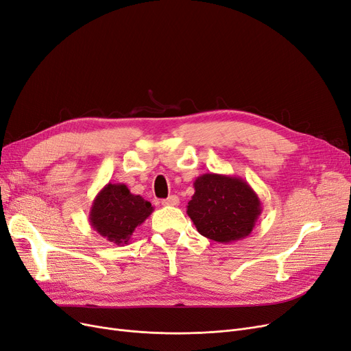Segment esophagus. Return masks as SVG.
<instances>
[{"instance_id": "34e87169", "label": "esophagus", "mask_w": 351, "mask_h": 351, "mask_svg": "<svg viewBox=\"0 0 351 351\" xmlns=\"http://www.w3.org/2000/svg\"><path fill=\"white\" fill-rule=\"evenodd\" d=\"M180 203V199L177 195H170V197H167L162 200V206H177Z\"/></svg>"}]
</instances>
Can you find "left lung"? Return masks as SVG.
<instances>
[{"instance_id":"1","label":"left lung","mask_w":351,"mask_h":351,"mask_svg":"<svg viewBox=\"0 0 351 351\" xmlns=\"http://www.w3.org/2000/svg\"><path fill=\"white\" fill-rule=\"evenodd\" d=\"M187 215L207 239L232 243L247 237L262 213V203L245 180L207 173L194 180Z\"/></svg>"}]
</instances>
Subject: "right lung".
Returning a JSON list of instances; mask_svg holds the SVG:
<instances>
[{"label":"right lung","instance_id":"right-lung-1","mask_svg":"<svg viewBox=\"0 0 351 351\" xmlns=\"http://www.w3.org/2000/svg\"><path fill=\"white\" fill-rule=\"evenodd\" d=\"M154 212L149 202L139 194H132L130 189L117 183H108L92 203L89 221L106 241L115 245H128L138 226Z\"/></svg>","mask_w":351,"mask_h":351}]
</instances>
